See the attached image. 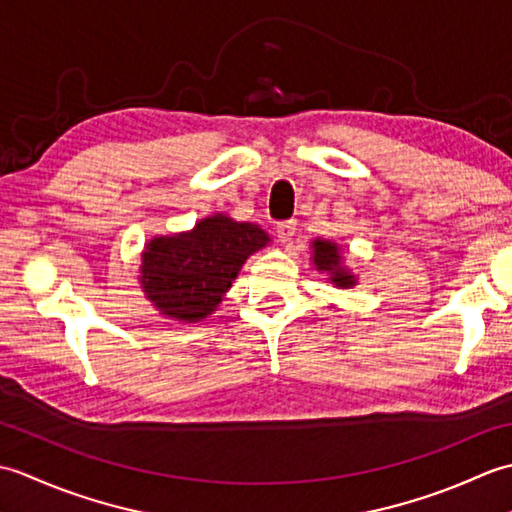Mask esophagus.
<instances>
[{
	"instance_id": "esophagus-1",
	"label": "esophagus",
	"mask_w": 512,
	"mask_h": 512,
	"mask_svg": "<svg viewBox=\"0 0 512 512\" xmlns=\"http://www.w3.org/2000/svg\"><path fill=\"white\" fill-rule=\"evenodd\" d=\"M297 231V222L295 220H286V222H279L277 224V237L281 244H292V237H295Z\"/></svg>"
}]
</instances>
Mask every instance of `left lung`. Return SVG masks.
I'll return each mask as SVG.
<instances>
[{"mask_svg": "<svg viewBox=\"0 0 512 512\" xmlns=\"http://www.w3.org/2000/svg\"><path fill=\"white\" fill-rule=\"evenodd\" d=\"M312 248H314V257H312L314 266L319 270H328L336 286L339 288L354 286V275L347 273V270L341 266V255L336 244L325 242V239H314Z\"/></svg>", "mask_w": 512, "mask_h": 512, "instance_id": "left-lung-1", "label": "left lung"}]
</instances>
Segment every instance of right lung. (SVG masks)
Listing matches in <instances>:
<instances>
[{
	"instance_id": "1",
	"label": "right lung",
	"mask_w": 512,
	"mask_h": 512,
	"mask_svg": "<svg viewBox=\"0 0 512 512\" xmlns=\"http://www.w3.org/2000/svg\"><path fill=\"white\" fill-rule=\"evenodd\" d=\"M268 235L226 215L206 217L191 233L156 237L143 253V288L149 301L178 321H200L231 288L239 268Z\"/></svg>"
}]
</instances>
